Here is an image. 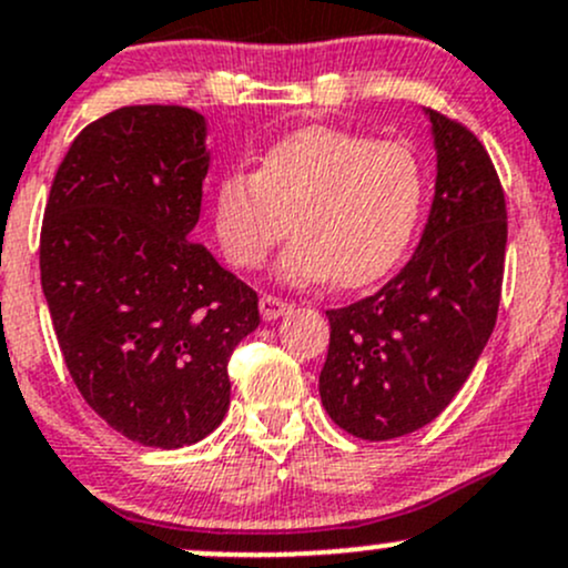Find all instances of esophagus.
<instances>
[{"instance_id": "34e87169", "label": "esophagus", "mask_w": 568, "mask_h": 568, "mask_svg": "<svg viewBox=\"0 0 568 568\" xmlns=\"http://www.w3.org/2000/svg\"><path fill=\"white\" fill-rule=\"evenodd\" d=\"M258 307H261V315H264V321H277L280 315L288 313L291 304H288V302H283V300H277V296H268V294H264V296H261Z\"/></svg>"}]
</instances>
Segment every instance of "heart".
<instances>
[{
  "label": "heart",
  "mask_w": 568,
  "mask_h": 568,
  "mask_svg": "<svg viewBox=\"0 0 568 568\" xmlns=\"http://www.w3.org/2000/svg\"><path fill=\"white\" fill-rule=\"evenodd\" d=\"M425 165L399 141L339 128H304L266 149L258 171L234 169L214 187V231L239 268L280 253L288 283H375L403 261L425 209Z\"/></svg>",
  "instance_id": "obj_1"
}]
</instances>
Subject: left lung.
<instances>
[{
  "label": "left lung",
  "mask_w": 568,
  "mask_h": 568,
  "mask_svg": "<svg viewBox=\"0 0 568 568\" xmlns=\"http://www.w3.org/2000/svg\"><path fill=\"white\" fill-rule=\"evenodd\" d=\"M425 113L438 174L419 247L378 294L326 310L332 334L321 403L334 425L364 440L429 425L463 389L498 318L504 187L468 128Z\"/></svg>",
  "instance_id": "left-lung-1"
}]
</instances>
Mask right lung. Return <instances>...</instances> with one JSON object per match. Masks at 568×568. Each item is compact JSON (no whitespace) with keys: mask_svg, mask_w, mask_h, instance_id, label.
<instances>
[{"mask_svg":"<svg viewBox=\"0 0 568 568\" xmlns=\"http://www.w3.org/2000/svg\"><path fill=\"white\" fill-rule=\"evenodd\" d=\"M206 171L199 111L124 105L70 143L40 231L43 294L81 397L154 449L223 422L229 359L261 324L258 294L190 242Z\"/></svg>","mask_w":568,"mask_h":568,"instance_id":"1","label":"right lung"}]
</instances>
